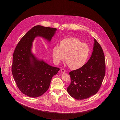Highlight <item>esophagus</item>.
Listing matches in <instances>:
<instances>
[{"mask_svg": "<svg viewBox=\"0 0 120 120\" xmlns=\"http://www.w3.org/2000/svg\"><path fill=\"white\" fill-rule=\"evenodd\" d=\"M61 72L62 73H64L65 72V70H64V69H61Z\"/></svg>", "mask_w": 120, "mask_h": 120, "instance_id": "1", "label": "esophagus"}]
</instances>
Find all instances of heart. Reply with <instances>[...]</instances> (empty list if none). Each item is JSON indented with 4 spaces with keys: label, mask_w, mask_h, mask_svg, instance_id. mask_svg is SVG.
Returning <instances> with one entry per match:
<instances>
[{
    "label": "heart",
    "mask_w": 120,
    "mask_h": 120,
    "mask_svg": "<svg viewBox=\"0 0 120 120\" xmlns=\"http://www.w3.org/2000/svg\"><path fill=\"white\" fill-rule=\"evenodd\" d=\"M90 53L89 46L77 38H67L61 40L60 46L53 48L52 55L55 63L64 60L72 70L82 67L86 63Z\"/></svg>",
    "instance_id": "b5f03b06"
}]
</instances>
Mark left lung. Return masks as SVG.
I'll return each instance as SVG.
<instances>
[{"mask_svg":"<svg viewBox=\"0 0 120 120\" xmlns=\"http://www.w3.org/2000/svg\"><path fill=\"white\" fill-rule=\"evenodd\" d=\"M92 55L87 63L69 73L71 83L67 92L76 100H83L99 90L105 75V60L103 50L95 39Z\"/></svg>","mask_w":120,"mask_h":120,"instance_id":"1","label":"left lung"}]
</instances>
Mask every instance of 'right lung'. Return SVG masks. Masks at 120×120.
Wrapping results in <instances>:
<instances>
[{"label":"right lung","instance_id":"1","mask_svg":"<svg viewBox=\"0 0 120 120\" xmlns=\"http://www.w3.org/2000/svg\"><path fill=\"white\" fill-rule=\"evenodd\" d=\"M56 28L36 26L28 31L17 45L13 53L12 73L17 86L23 94L33 98L48 89L53 76L60 69L38 60L31 53L32 42L38 36L50 41Z\"/></svg>","mask_w":120,"mask_h":120}]
</instances>
